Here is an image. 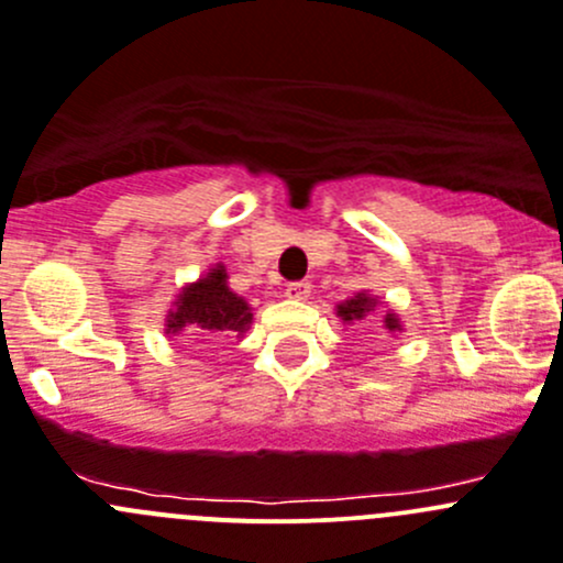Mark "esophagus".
<instances>
[{"label":"esophagus","instance_id":"1","mask_svg":"<svg viewBox=\"0 0 563 563\" xmlns=\"http://www.w3.org/2000/svg\"><path fill=\"white\" fill-rule=\"evenodd\" d=\"M308 294H311V286H308V283H288V286L283 288V297L288 299H308Z\"/></svg>","mask_w":563,"mask_h":563}]
</instances>
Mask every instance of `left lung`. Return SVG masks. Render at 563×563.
<instances>
[{
  "label": "left lung",
  "instance_id": "obj_1",
  "mask_svg": "<svg viewBox=\"0 0 563 563\" xmlns=\"http://www.w3.org/2000/svg\"><path fill=\"white\" fill-rule=\"evenodd\" d=\"M377 306H380V299H377L375 294L358 291L335 306V317L341 319V324H355V322H361V319L369 317V313H375ZM383 308H386V313H383V330H386L388 335L402 333L400 317H397V313H394L388 306H383Z\"/></svg>",
  "mask_w": 563,
  "mask_h": 563
}]
</instances>
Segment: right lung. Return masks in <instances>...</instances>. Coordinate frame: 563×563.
<instances>
[{"mask_svg": "<svg viewBox=\"0 0 563 563\" xmlns=\"http://www.w3.org/2000/svg\"><path fill=\"white\" fill-rule=\"evenodd\" d=\"M252 324V308L244 297L230 288L228 269L224 264L208 266L202 277L177 291L175 302L166 311L163 330L166 335H194L197 341L219 339H244V333Z\"/></svg>", "mask_w": 563, "mask_h": 563, "instance_id": "add662e5", "label": "right lung"}]
</instances>
